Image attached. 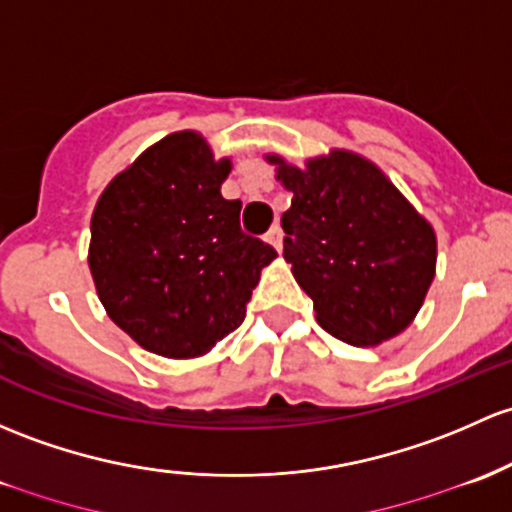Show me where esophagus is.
I'll return each mask as SVG.
<instances>
[{
    "label": "esophagus",
    "instance_id": "esophagus-1",
    "mask_svg": "<svg viewBox=\"0 0 512 512\" xmlns=\"http://www.w3.org/2000/svg\"><path fill=\"white\" fill-rule=\"evenodd\" d=\"M267 242L274 247V250H282V228L279 225H272L270 233H267Z\"/></svg>",
    "mask_w": 512,
    "mask_h": 512
}]
</instances>
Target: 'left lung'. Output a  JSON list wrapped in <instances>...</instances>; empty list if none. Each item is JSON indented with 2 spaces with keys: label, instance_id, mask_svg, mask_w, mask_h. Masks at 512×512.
Here are the masks:
<instances>
[{
  "label": "left lung",
  "instance_id": "1",
  "mask_svg": "<svg viewBox=\"0 0 512 512\" xmlns=\"http://www.w3.org/2000/svg\"><path fill=\"white\" fill-rule=\"evenodd\" d=\"M294 193L282 215L284 260L314 299L316 321L351 346H380L412 324L437 272L432 223L373 161L331 149L304 169L279 154Z\"/></svg>",
  "mask_w": 512,
  "mask_h": 512
}]
</instances>
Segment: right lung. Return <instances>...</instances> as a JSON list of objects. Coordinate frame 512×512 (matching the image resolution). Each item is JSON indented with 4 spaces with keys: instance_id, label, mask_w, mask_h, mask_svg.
<instances>
[{
    "instance_id": "right-lung-1",
    "label": "right lung",
    "mask_w": 512,
    "mask_h": 512,
    "mask_svg": "<svg viewBox=\"0 0 512 512\" xmlns=\"http://www.w3.org/2000/svg\"><path fill=\"white\" fill-rule=\"evenodd\" d=\"M228 157L174 132L144 149L95 203L88 265L107 316L164 358L206 355L245 319L262 267L277 257L240 230L225 201Z\"/></svg>"
}]
</instances>
